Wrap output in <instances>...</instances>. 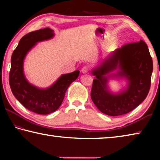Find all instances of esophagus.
<instances>
[{"label":"esophagus","instance_id":"34e87169","mask_svg":"<svg viewBox=\"0 0 160 160\" xmlns=\"http://www.w3.org/2000/svg\"><path fill=\"white\" fill-rule=\"evenodd\" d=\"M88 70H89V68L88 66H84L82 68V70H81V71H82V73H87V72H88Z\"/></svg>","mask_w":160,"mask_h":160}]
</instances>
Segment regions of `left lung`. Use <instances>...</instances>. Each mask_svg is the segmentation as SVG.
Here are the masks:
<instances>
[{
    "label": "left lung",
    "mask_w": 160,
    "mask_h": 160,
    "mask_svg": "<svg viewBox=\"0 0 160 160\" xmlns=\"http://www.w3.org/2000/svg\"><path fill=\"white\" fill-rule=\"evenodd\" d=\"M152 59L145 42L130 43L117 48L92 70L95 76L91 99L100 112L111 116L123 115L144 101L150 88ZM110 79H124L127 86L118 93L111 92Z\"/></svg>",
    "instance_id": "left-lung-1"
}]
</instances>
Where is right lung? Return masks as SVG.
I'll use <instances>...</instances> for the list:
<instances>
[{"label":"right lung","mask_w":160,"mask_h":160,"mask_svg":"<svg viewBox=\"0 0 160 160\" xmlns=\"http://www.w3.org/2000/svg\"><path fill=\"white\" fill-rule=\"evenodd\" d=\"M53 30L47 28L32 32L19 42L11 57L9 75L13 95L26 109L39 114H48L57 110L63 102L68 88L79 76L80 71L63 74L47 88H39L29 83L24 74V60L37 42L52 39Z\"/></svg>","instance_id":"1"}]
</instances>
